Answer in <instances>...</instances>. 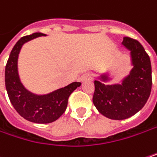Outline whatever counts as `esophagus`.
<instances>
[{
  "mask_svg": "<svg viewBox=\"0 0 157 157\" xmlns=\"http://www.w3.org/2000/svg\"><path fill=\"white\" fill-rule=\"evenodd\" d=\"M92 78H93V75H92L91 73H89V72L82 74V76H81V80H82V81H85V80H88V79Z\"/></svg>",
  "mask_w": 157,
  "mask_h": 157,
  "instance_id": "esophagus-1",
  "label": "esophagus"
}]
</instances>
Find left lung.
<instances>
[{"label": "left lung", "mask_w": 157, "mask_h": 157, "mask_svg": "<svg viewBox=\"0 0 157 157\" xmlns=\"http://www.w3.org/2000/svg\"><path fill=\"white\" fill-rule=\"evenodd\" d=\"M122 44L130 50L134 67L120 85H104L94 81L93 101L96 109L111 120H125L138 112L147 103L152 88L149 56L134 38L125 36Z\"/></svg>", "instance_id": "left-lung-1"}]
</instances>
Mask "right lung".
Masks as SVG:
<instances>
[{
    "label": "right lung",
    "instance_id": "1",
    "mask_svg": "<svg viewBox=\"0 0 157 157\" xmlns=\"http://www.w3.org/2000/svg\"><path fill=\"white\" fill-rule=\"evenodd\" d=\"M43 33L22 36L10 52L5 67V86L9 99L17 112L25 120L35 123H51L66 109L68 98L81 82H75L48 95L37 96L28 92L21 84L18 74V56L22 45Z\"/></svg>",
    "mask_w": 157,
    "mask_h": 157
}]
</instances>
